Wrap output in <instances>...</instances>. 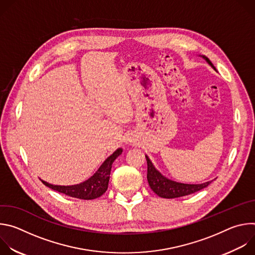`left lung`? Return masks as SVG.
Listing matches in <instances>:
<instances>
[{
    "label": "left lung",
    "mask_w": 255,
    "mask_h": 255,
    "mask_svg": "<svg viewBox=\"0 0 255 255\" xmlns=\"http://www.w3.org/2000/svg\"><path fill=\"white\" fill-rule=\"evenodd\" d=\"M203 58L206 59V61L216 70V67L213 65L211 60L202 55ZM147 161V180L150 189L159 197L165 198V199H174L188 196L191 194H194L196 192H199L205 188H207L211 181H207L204 184H198V185H190V184H181L176 183L174 180H170L163 176L152 164L148 156L145 155Z\"/></svg>",
    "instance_id": "left-lung-1"
}]
</instances>
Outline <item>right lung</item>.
Returning a JSON list of instances; mask_svg holds the SVG:
<instances>
[{"label":"right lung","mask_w":255,"mask_h":255,"mask_svg":"<svg viewBox=\"0 0 255 255\" xmlns=\"http://www.w3.org/2000/svg\"><path fill=\"white\" fill-rule=\"evenodd\" d=\"M122 149L118 148L112 155L109 156L103 164L99 167L96 173L91 176L88 180L75 186H55L41 180L42 183L61 194H64L68 197L77 198L81 200H94L101 197L106 193L109 185V179H110V172L112 168V164L114 160L122 153Z\"/></svg>","instance_id":"1"}]
</instances>
